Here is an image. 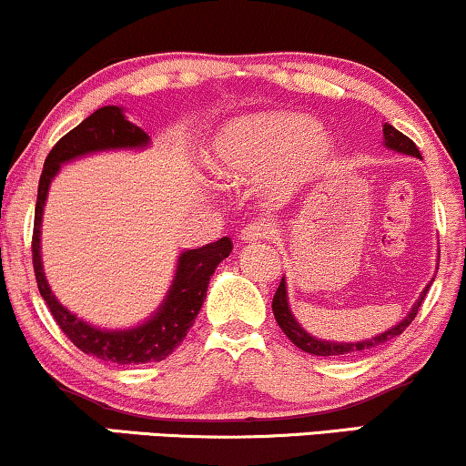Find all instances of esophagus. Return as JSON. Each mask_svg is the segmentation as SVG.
<instances>
[{
  "instance_id": "1",
  "label": "esophagus",
  "mask_w": 466,
  "mask_h": 466,
  "mask_svg": "<svg viewBox=\"0 0 466 466\" xmlns=\"http://www.w3.org/2000/svg\"><path fill=\"white\" fill-rule=\"evenodd\" d=\"M276 234V229L269 226V223L265 221H254V223H248L243 229H240V240L243 243H251V240H267L271 238Z\"/></svg>"
}]
</instances>
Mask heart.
<instances>
[{
  "instance_id": "b5f03b06",
  "label": "heart",
  "mask_w": 466,
  "mask_h": 466,
  "mask_svg": "<svg viewBox=\"0 0 466 466\" xmlns=\"http://www.w3.org/2000/svg\"><path fill=\"white\" fill-rule=\"evenodd\" d=\"M330 157V137L300 114H263L232 122L212 148L217 173L229 179H254L287 164L296 179L315 177Z\"/></svg>"
}]
</instances>
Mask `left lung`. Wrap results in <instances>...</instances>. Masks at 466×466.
I'll return each mask as SVG.
<instances>
[{"mask_svg":"<svg viewBox=\"0 0 466 466\" xmlns=\"http://www.w3.org/2000/svg\"><path fill=\"white\" fill-rule=\"evenodd\" d=\"M383 137H386V147L388 148H394V151H399V153L420 157V151L416 148V144L411 142L408 136H403V133L394 129L392 125H383ZM427 289H430V287H427ZM427 289L420 293V298L416 300L414 307H411L410 315L403 319V322L394 326V329L386 330V333L370 337V339H366V341H357V344H341V341H322V339H315V337L309 335L307 330H304L302 326L296 322V318L291 315V309H289L285 278L280 280V287L276 289V296H274V302H271V309H274V318H276L278 326L282 329V333H285L289 339H291L293 344L298 346V349H302L304 352H311V355H318V357H339V355H352V352L368 350V349H377V346L386 344V341L392 339V337L403 333V330L411 324V319L416 318V313H419L420 304L427 296Z\"/></svg>","mask_w":466,"mask_h":466,"instance_id":"8db88e82","label":"left lung"}]
</instances>
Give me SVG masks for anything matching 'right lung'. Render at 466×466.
I'll return each mask as SVG.
<instances>
[{
    "instance_id": "obj_1",
    "label": "right lung",
    "mask_w": 466,
    "mask_h": 466,
    "mask_svg": "<svg viewBox=\"0 0 466 466\" xmlns=\"http://www.w3.org/2000/svg\"><path fill=\"white\" fill-rule=\"evenodd\" d=\"M148 136L122 114L120 106H100L92 116L85 117L78 127L58 140L46 157L44 173L39 179L35 208V229H32V265H35L36 287L44 298L58 329L67 335L76 349L85 355H94L111 363H151L162 361L184 341L190 326L195 324L203 300H206L208 282L221 260L232 251V240L228 237L199 249H188L179 256L177 274L173 287L159 311L148 322L129 330H100L69 313L52 296L41 265V217L50 181L61 168V164L80 155L105 151V148H137L147 147Z\"/></svg>"
}]
</instances>
